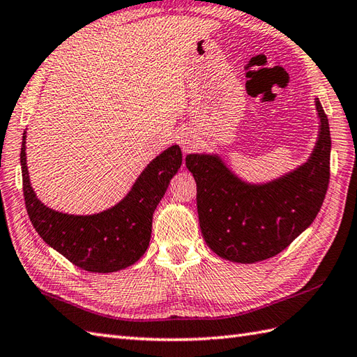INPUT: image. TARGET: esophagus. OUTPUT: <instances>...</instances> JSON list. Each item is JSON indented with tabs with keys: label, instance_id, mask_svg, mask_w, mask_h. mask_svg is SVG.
I'll return each mask as SVG.
<instances>
[{
	"label": "esophagus",
	"instance_id": "obj_1",
	"mask_svg": "<svg viewBox=\"0 0 357 357\" xmlns=\"http://www.w3.org/2000/svg\"><path fill=\"white\" fill-rule=\"evenodd\" d=\"M180 146L181 150H183L185 153H189L192 151L195 146H197V139L195 136L190 133V132H186L180 136Z\"/></svg>",
	"mask_w": 357,
	"mask_h": 357
}]
</instances>
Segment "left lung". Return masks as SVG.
<instances>
[{"mask_svg":"<svg viewBox=\"0 0 357 357\" xmlns=\"http://www.w3.org/2000/svg\"><path fill=\"white\" fill-rule=\"evenodd\" d=\"M315 106L319 133L310 158L268 183L241 180L216 154L186 155V167L197 181L199 229L220 257L238 264L273 257L317 218L328 188L332 141L318 98Z\"/></svg>","mask_w":357,"mask_h":357,"instance_id":"left-lung-1","label":"left lung"}]
</instances>
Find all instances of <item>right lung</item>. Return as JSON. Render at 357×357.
<instances>
[{
    "mask_svg": "<svg viewBox=\"0 0 357 357\" xmlns=\"http://www.w3.org/2000/svg\"><path fill=\"white\" fill-rule=\"evenodd\" d=\"M25 132L21 146L24 199L39 236L69 262L91 273H115L137 262L150 245L153 213L181 167L172 145L153 159L118 204L95 215H68L40 203L30 185Z\"/></svg>",
    "mask_w": 357,
    "mask_h": 357,
    "instance_id": "obj_1",
    "label": "right lung"
}]
</instances>
